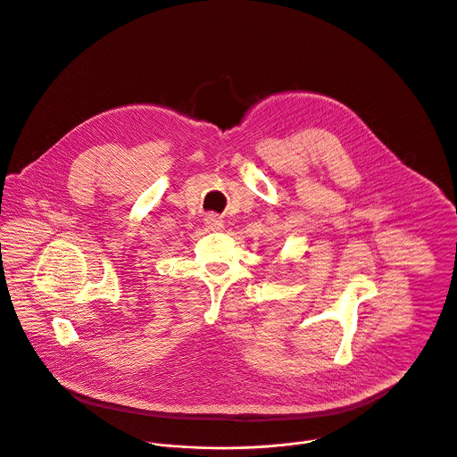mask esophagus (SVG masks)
<instances>
[{
    "mask_svg": "<svg viewBox=\"0 0 457 457\" xmlns=\"http://www.w3.org/2000/svg\"><path fill=\"white\" fill-rule=\"evenodd\" d=\"M204 223H205V227L209 230H221L223 228V220L220 216H216V214H207L204 218Z\"/></svg>",
    "mask_w": 457,
    "mask_h": 457,
    "instance_id": "esophagus-1",
    "label": "esophagus"
}]
</instances>
